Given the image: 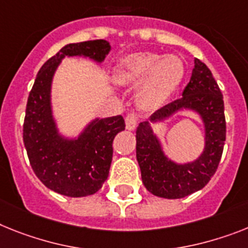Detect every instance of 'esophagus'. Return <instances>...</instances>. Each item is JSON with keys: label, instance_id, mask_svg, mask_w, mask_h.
Wrapping results in <instances>:
<instances>
[{"label": "esophagus", "instance_id": "obj_1", "mask_svg": "<svg viewBox=\"0 0 248 248\" xmlns=\"http://www.w3.org/2000/svg\"><path fill=\"white\" fill-rule=\"evenodd\" d=\"M137 126V116L135 113H130L126 116V128L130 131L135 130Z\"/></svg>", "mask_w": 248, "mask_h": 248}]
</instances>
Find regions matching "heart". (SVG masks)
I'll return each instance as SVG.
<instances>
[{
	"mask_svg": "<svg viewBox=\"0 0 248 248\" xmlns=\"http://www.w3.org/2000/svg\"><path fill=\"white\" fill-rule=\"evenodd\" d=\"M184 77V64L176 55H160L143 51L122 59L116 82L122 87L139 85V105L145 111L157 109L175 92Z\"/></svg>",
	"mask_w": 248,
	"mask_h": 248,
	"instance_id": "obj_1",
	"label": "heart"
}]
</instances>
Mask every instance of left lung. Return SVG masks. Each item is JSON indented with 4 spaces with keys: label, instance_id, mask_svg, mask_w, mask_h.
I'll return each instance as SVG.
<instances>
[{
    "label": "left lung",
    "instance_id": "8db88e82",
    "mask_svg": "<svg viewBox=\"0 0 248 248\" xmlns=\"http://www.w3.org/2000/svg\"><path fill=\"white\" fill-rule=\"evenodd\" d=\"M183 109H190L201 116L205 124L206 145L198 159L178 164L167 159L151 123L163 122ZM226 141L223 95L212 72L199 59L194 60L190 80L182 98L164 106L141 122L136 130V157L143 185L150 193L166 199L184 198L204 188L217 170Z\"/></svg>",
    "mask_w": 248,
    "mask_h": 248
}]
</instances>
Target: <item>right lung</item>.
<instances>
[{
    "instance_id": "1",
    "label": "right lung",
    "mask_w": 248,
    "mask_h": 248,
    "mask_svg": "<svg viewBox=\"0 0 248 248\" xmlns=\"http://www.w3.org/2000/svg\"><path fill=\"white\" fill-rule=\"evenodd\" d=\"M111 45L106 40L68 44L37 73L26 105L24 143L30 165L46 188L79 198L94 194L108 178L114 136L124 130L122 116L95 118L78 139L59 134L51 109L54 73L65 57H85L102 63Z\"/></svg>"
}]
</instances>
